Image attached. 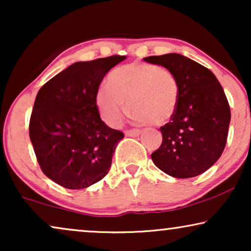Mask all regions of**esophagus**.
Returning <instances> with one entry per match:
<instances>
[{"instance_id": "1", "label": "esophagus", "mask_w": 251, "mask_h": 251, "mask_svg": "<svg viewBox=\"0 0 251 251\" xmlns=\"http://www.w3.org/2000/svg\"><path fill=\"white\" fill-rule=\"evenodd\" d=\"M140 130L139 129H130V130H126V136L128 137H137L140 135Z\"/></svg>"}]
</instances>
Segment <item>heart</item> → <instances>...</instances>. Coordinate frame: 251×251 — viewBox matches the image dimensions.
Returning a JSON list of instances; mask_svg holds the SVG:
<instances>
[{
	"mask_svg": "<svg viewBox=\"0 0 251 251\" xmlns=\"http://www.w3.org/2000/svg\"><path fill=\"white\" fill-rule=\"evenodd\" d=\"M178 98L179 87L170 71L152 64L131 63L109 73L107 84L96 92V105L101 119L112 126L121 123L128 106L136 121L163 125L176 113Z\"/></svg>",
	"mask_w": 251,
	"mask_h": 251,
	"instance_id": "b5f03b06",
	"label": "heart"
}]
</instances>
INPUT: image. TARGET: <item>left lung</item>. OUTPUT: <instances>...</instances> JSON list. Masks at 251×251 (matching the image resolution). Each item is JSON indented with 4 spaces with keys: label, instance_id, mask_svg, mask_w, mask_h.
I'll list each match as a JSON object with an SVG mask.
<instances>
[{
    "label": "left lung",
    "instance_id": "obj_1",
    "mask_svg": "<svg viewBox=\"0 0 251 251\" xmlns=\"http://www.w3.org/2000/svg\"><path fill=\"white\" fill-rule=\"evenodd\" d=\"M177 78L179 98L171 122L161 126L162 144L152 160L175 178H191L207 171L225 149L231 111L217 77L207 67L179 53L144 58Z\"/></svg>",
    "mask_w": 251,
    "mask_h": 251
}]
</instances>
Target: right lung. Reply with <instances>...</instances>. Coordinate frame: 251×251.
<instances>
[{"mask_svg": "<svg viewBox=\"0 0 251 251\" xmlns=\"http://www.w3.org/2000/svg\"><path fill=\"white\" fill-rule=\"evenodd\" d=\"M125 59L77 61L37 92L29 138L44 175L60 186L81 190L109 171L115 147L125 136L101 121L96 92L107 72Z\"/></svg>", "mask_w": 251, "mask_h": 251, "instance_id": "obj_1", "label": "right lung"}]
</instances>
